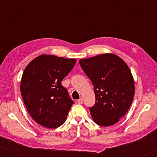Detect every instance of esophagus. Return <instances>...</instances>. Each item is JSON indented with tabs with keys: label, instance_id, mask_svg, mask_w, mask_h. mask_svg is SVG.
<instances>
[{
	"label": "esophagus",
	"instance_id": "1",
	"mask_svg": "<svg viewBox=\"0 0 157 157\" xmlns=\"http://www.w3.org/2000/svg\"><path fill=\"white\" fill-rule=\"evenodd\" d=\"M78 103L79 104H83V99H82V98H80V99H78Z\"/></svg>",
	"mask_w": 157,
	"mask_h": 157
}]
</instances>
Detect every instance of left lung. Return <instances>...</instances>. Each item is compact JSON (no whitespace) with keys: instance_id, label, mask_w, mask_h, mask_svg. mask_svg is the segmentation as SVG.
<instances>
[{"instance_id":"left-lung-1","label":"left lung","mask_w":157,"mask_h":157,"mask_svg":"<svg viewBox=\"0 0 157 157\" xmlns=\"http://www.w3.org/2000/svg\"><path fill=\"white\" fill-rule=\"evenodd\" d=\"M79 63L94 86L96 103L89 109L94 121L101 126L117 124L134 96V80L127 64L111 53L80 59Z\"/></svg>"}]
</instances>
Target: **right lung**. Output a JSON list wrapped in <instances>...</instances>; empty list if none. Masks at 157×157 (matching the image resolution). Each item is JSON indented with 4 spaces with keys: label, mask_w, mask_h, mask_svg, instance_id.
<instances>
[{
    "label": "right lung",
    "mask_w": 157,
    "mask_h": 157,
    "mask_svg": "<svg viewBox=\"0 0 157 157\" xmlns=\"http://www.w3.org/2000/svg\"><path fill=\"white\" fill-rule=\"evenodd\" d=\"M76 61L75 59L42 54L25 67L21 81V93L29 114L36 123L55 128L66 121L74 101L61 81Z\"/></svg>",
    "instance_id": "obj_1"
}]
</instances>
